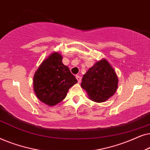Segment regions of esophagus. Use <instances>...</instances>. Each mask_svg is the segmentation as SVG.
Instances as JSON below:
<instances>
[{"label":"esophagus","instance_id":"34e87169","mask_svg":"<svg viewBox=\"0 0 150 150\" xmlns=\"http://www.w3.org/2000/svg\"><path fill=\"white\" fill-rule=\"evenodd\" d=\"M76 79H77V81H78V83H81V79H82L81 76H79V75H76Z\"/></svg>","mask_w":150,"mask_h":150}]
</instances>
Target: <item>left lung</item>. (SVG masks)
Instances as JSON below:
<instances>
[{"label":"left lung","mask_w":150,"mask_h":150,"mask_svg":"<svg viewBox=\"0 0 150 150\" xmlns=\"http://www.w3.org/2000/svg\"><path fill=\"white\" fill-rule=\"evenodd\" d=\"M118 79L115 71L105 59L98 61L82 79L81 87L86 90L90 99L103 102L115 93Z\"/></svg>","instance_id":"8db88e82"}]
</instances>
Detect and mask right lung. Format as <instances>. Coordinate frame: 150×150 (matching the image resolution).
Listing matches in <instances>:
<instances>
[{"label":"right lung","instance_id":"1","mask_svg":"<svg viewBox=\"0 0 150 150\" xmlns=\"http://www.w3.org/2000/svg\"><path fill=\"white\" fill-rule=\"evenodd\" d=\"M76 83L68 67L62 63L61 55L54 52L44 61L35 74L34 91L39 100L54 106L64 99L69 88Z\"/></svg>","mask_w":150,"mask_h":150}]
</instances>
